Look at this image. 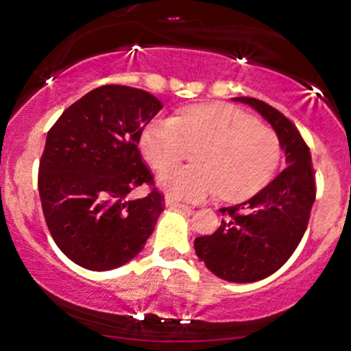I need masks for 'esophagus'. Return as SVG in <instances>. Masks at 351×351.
<instances>
[{
	"label": "esophagus",
	"instance_id": "34e87169",
	"mask_svg": "<svg viewBox=\"0 0 351 351\" xmlns=\"http://www.w3.org/2000/svg\"><path fill=\"white\" fill-rule=\"evenodd\" d=\"M165 206H167V208H176V209H180V211L191 213V206L182 204V202H177L174 199H171V197H169V199H165Z\"/></svg>",
	"mask_w": 351,
	"mask_h": 351
}]
</instances>
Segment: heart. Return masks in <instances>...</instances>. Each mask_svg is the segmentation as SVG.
<instances>
[{
	"instance_id": "obj_1",
	"label": "heart",
	"mask_w": 351,
	"mask_h": 351,
	"mask_svg": "<svg viewBox=\"0 0 351 351\" xmlns=\"http://www.w3.org/2000/svg\"><path fill=\"white\" fill-rule=\"evenodd\" d=\"M143 155L157 171L199 148L194 166L160 172L157 184L171 199L204 201L221 191L237 201L262 189L276 174L280 142L272 128L230 104H201L177 118L157 117L140 138Z\"/></svg>"
}]
</instances>
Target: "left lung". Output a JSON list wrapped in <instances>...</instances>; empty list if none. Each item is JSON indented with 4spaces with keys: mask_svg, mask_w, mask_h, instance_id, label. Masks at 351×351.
Wrapping results in <instances>:
<instances>
[{
    "mask_svg": "<svg viewBox=\"0 0 351 351\" xmlns=\"http://www.w3.org/2000/svg\"><path fill=\"white\" fill-rule=\"evenodd\" d=\"M233 101L270 123L287 165L254 197L219 209L226 216L219 228L194 240L196 255L216 277L245 284L272 276L294 254L308 228L316 187L309 149L294 123L255 97Z\"/></svg>",
    "mask_w": 351,
    "mask_h": 351,
    "instance_id": "obj_1",
    "label": "left lung"
}]
</instances>
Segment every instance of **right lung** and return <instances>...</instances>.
Returning <instances> with one entry per match:
<instances>
[{
  "label": "right lung",
  "instance_id": "right-lung-1",
  "mask_svg": "<svg viewBox=\"0 0 351 351\" xmlns=\"http://www.w3.org/2000/svg\"><path fill=\"white\" fill-rule=\"evenodd\" d=\"M162 103L143 89L108 84L62 113L47 135L38 171L43 216L57 247L88 270L125 265L145 247L164 211L138 150L143 128Z\"/></svg>",
  "mask_w": 351,
  "mask_h": 351
}]
</instances>
